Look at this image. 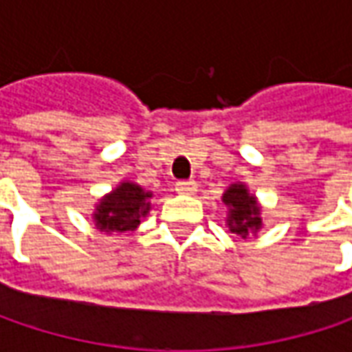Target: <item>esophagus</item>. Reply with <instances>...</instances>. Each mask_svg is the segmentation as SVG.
<instances>
[{
    "instance_id": "obj_1",
    "label": "esophagus",
    "mask_w": 352,
    "mask_h": 352,
    "mask_svg": "<svg viewBox=\"0 0 352 352\" xmlns=\"http://www.w3.org/2000/svg\"><path fill=\"white\" fill-rule=\"evenodd\" d=\"M176 192L178 194H194L196 192V182L194 180H178L176 182Z\"/></svg>"
}]
</instances>
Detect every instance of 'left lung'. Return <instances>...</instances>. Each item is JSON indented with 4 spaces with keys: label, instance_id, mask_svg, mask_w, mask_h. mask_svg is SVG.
Instances as JSON below:
<instances>
[{
    "label": "left lung",
    "instance_id": "8db88e82",
    "mask_svg": "<svg viewBox=\"0 0 352 352\" xmlns=\"http://www.w3.org/2000/svg\"><path fill=\"white\" fill-rule=\"evenodd\" d=\"M225 206L229 208L227 225L231 233H236L243 239H247L249 233H254L261 229V217H258V204L254 196H250L243 184H233L223 194Z\"/></svg>",
    "mask_w": 352,
    "mask_h": 352
}]
</instances>
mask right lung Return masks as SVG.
Segmentation results:
<instances>
[{
	"label": "right lung",
	"mask_w": 352,
	"mask_h": 352,
	"mask_svg": "<svg viewBox=\"0 0 352 352\" xmlns=\"http://www.w3.org/2000/svg\"><path fill=\"white\" fill-rule=\"evenodd\" d=\"M151 192H144L141 186L131 182H123L117 190H113L109 196L102 199L98 206V211L94 213L98 227L109 233H127L133 231L141 223V217L148 213V197Z\"/></svg>",
	"instance_id": "right-lung-1"
}]
</instances>
